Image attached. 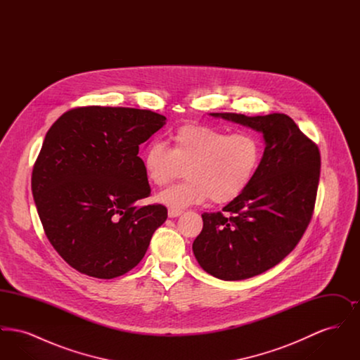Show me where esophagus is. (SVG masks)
<instances>
[{
	"label": "esophagus",
	"mask_w": 360,
	"mask_h": 360,
	"mask_svg": "<svg viewBox=\"0 0 360 360\" xmlns=\"http://www.w3.org/2000/svg\"><path fill=\"white\" fill-rule=\"evenodd\" d=\"M182 214V210H178V209H169V217L170 219H175L178 216Z\"/></svg>",
	"instance_id": "1"
}]
</instances>
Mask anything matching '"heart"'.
<instances>
[{
	"instance_id": "obj_1",
	"label": "heart",
	"mask_w": 360,
	"mask_h": 360,
	"mask_svg": "<svg viewBox=\"0 0 360 360\" xmlns=\"http://www.w3.org/2000/svg\"><path fill=\"white\" fill-rule=\"evenodd\" d=\"M262 143L251 132L229 134L224 129L188 124L172 136V148L150 143L141 162L147 178L159 188L179 178L188 179L158 194L156 200L172 209L202 204H228L240 197L257 175L262 162Z\"/></svg>"
}]
</instances>
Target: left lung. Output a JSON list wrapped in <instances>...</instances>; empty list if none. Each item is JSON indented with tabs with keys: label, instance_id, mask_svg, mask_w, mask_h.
Here are the masks:
<instances>
[{
	"label": "left lung",
	"instance_id": "left-lung-1",
	"mask_svg": "<svg viewBox=\"0 0 360 360\" xmlns=\"http://www.w3.org/2000/svg\"><path fill=\"white\" fill-rule=\"evenodd\" d=\"M209 116L257 131L266 146L251 185L224 206L231 216L204 213L202 231L193 243L207 274L241 281L274 267L302 238L314 209L321 159L317 146L286 115Z\"/></svg>",
	"mask_w": 360,
	"mask_h": 360
}]
</instances>
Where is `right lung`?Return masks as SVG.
<instances>
[{"instance_id": "1", "label": "right lung", "mask_w": 360, "mask_h": 360, "mask_svg": "<svg viewBox=\"0 0 360 360\" xmlns=\"http://www.w3.org/2000/svg\"><path fill=\"white\" fill-rule=\"evenodd\" d=\"M166 117L134 108L85 106L52 124L32 172V194L56 252L82 274L112 279L143 259L163 205L137 206L151 188L139 147Z\"/></svg>"}]
</instances>
